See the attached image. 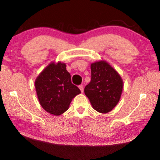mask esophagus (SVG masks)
Returning a JSON list of instances; mask_svg holds the SVG:
<instances>
[{"label":"esophagus","mask_w":160,"mask_h":160,"mask_svg":"<svg viewBox=\"0 0 160 160\" xmlns=\"http://www.w3.org/2000/svg\"><path fill=\"white\" fill-rule=\"evenodd\" d=\"M79 88H80V91H81V92H83V91H84V88H83V86H82V85H79Z\"/></svg>","instance_id":"esophagus-1"}]
</instances>
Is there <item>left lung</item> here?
I'll use <instances>...</instances> for the list:
<instances>
[{
  "label": "left lung",
  "mask_w": 160,
  "mask_h": 160,
  "mask_svg": "<svg viewBox=\"0 0 160 160\" xmlns=\"http://www.w3.org/2000/svg\"><path fill=\"white\" fill-rule=\"evenodd\" d=\"M123 80L116 70L105 61L91 64V81L85 88L93 109L105 113L118 104L123 90Z\"/></svg>",
  "instance_id": "left-lung-1"
}]
</instances>
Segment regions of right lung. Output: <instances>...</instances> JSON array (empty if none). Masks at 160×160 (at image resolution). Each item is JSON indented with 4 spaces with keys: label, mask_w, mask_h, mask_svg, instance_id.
Masks as SVG:
<instances>
[{
    "label": "right lung",
    "mask_w": 160,
    "mask_h": 160,
    "mask_svg": "<svg viewBox=\"0 0 160 160\" xmlns=\"http://www.w3.org/2000/svg\"><path fill=\"white\" fill-rule=\"evenodd\" d=\"M38 99L43 109L58 116L68 109L72 99L80 93V89L71 82L66 65L51 63L35 80Z\"/></svg>",
    "instance_id": "add662e5"
}]
</instances>
